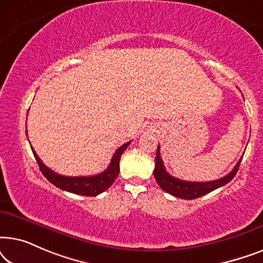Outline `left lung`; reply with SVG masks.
Here are the masks:
<instances>
[{"mask_svg":"<svg viewBox=\"0 0 263 263\" xmlns=\"http://www.w3.org/2000/svg\"><path fill=\"white\" fill-rule=\"evenodd\" d=\"M242 161L240 158L238 163L233 170L230 172L229 175L224 176L222 178L215 179V181L211 182H188V181H182V179L176 178L174 176H171L168 172L165 170L163 159L160 157V149L159 145H158L157 149V156H156V167H154V177L158 184L164 192H166L171 195L176 197H181L184 200H193L197 199V197L206 195V194L213 192V190L220 188V186L228 184L230 181H232V178L235 177L237 171H238L239 164Z\"/></svg>","mask_w":263,"mask_h":263,"instance_id":"1","label":"left lung"}]
</instances>
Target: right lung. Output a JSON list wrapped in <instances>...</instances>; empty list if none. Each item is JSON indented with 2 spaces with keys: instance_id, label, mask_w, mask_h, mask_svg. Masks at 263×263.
<instances>
[{
  "instance_id": "1",
  "label": "right lung",
  "mask_w": 263,
  "mask_h": 263,
  "mask_svg": "<svg viewBox=\"0 0 263 263\" xmlns=\"http://www.w3.org/2000/svg\"><path fill=\"white\" fill-rule=\"evenodd\" d=\"M27 134V132H26ZM129 142H125L124 145H122L116 152L114 153L112 159L109 167L105 171H103L102 174L95 175V176H81V177H68V176H62L53 172L51 168L45 166L41 160V158L37 156V153L34 152L33 147H31L33 156L37 160L41 168L42 174L45 176L46 179L50 183H52L53 185H56L57 188L66 190V192L78 194V195H84V196H97L100 193L105 192L107 188H110L115 182V179L117 178L118 174H120V159L122 153L127 149L129 146Z\"/></svg>"
}]
</instances>
